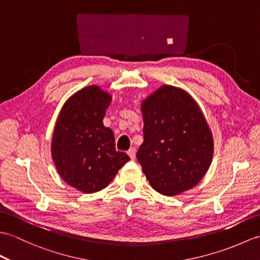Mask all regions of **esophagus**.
<instances>
[{
  "label": "esophagus",
  "instance_id": "esophagus-1",
  "mask_svg": "<svg viewBox=\"0 0 260 260\" xmlns=\"http://www.w3.org/2000/svg\"><path fill=\"white\" fill-rule=\"evenodd\" d=\"M127 154H128L129 157H131L132 159H134V158H135V155H136V150H135V147H131L129 150L127 151Z\"/></svg>",
  "mask_w": 260,
  "mask_h": 260
}]
</instances>
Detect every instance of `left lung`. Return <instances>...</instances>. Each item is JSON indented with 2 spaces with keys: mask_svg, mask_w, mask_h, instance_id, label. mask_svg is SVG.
<instances>
[{
  "mask_svg": "<svg viewBox=\"0 0 260 260\" xmlns=\"http://www.w3.org/2000/svg\"><path fill=\"white\" fill-rule=\"evenodd\" d=\"M144 142L137 161L154 190L175 196L194 187L211 164L213 139L194 99L164 85L142 103Z\"/></svg>",
  "mask_w": 260,
  "mask_h": 260,
  "instance_id": "left-lung-1",
  "label": "left lung"
}]
</instances>
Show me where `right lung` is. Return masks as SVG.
I'll list each match as a JSON object with an SVG mask.
<instances>
[{
    "label": "right lung",
    "mask_w": 260,
    "mask_h": 260,
    "mask_svg": "<svg viewBox=\"0 0 260 260\" xmlns=\"http://www.w3.org/2000/svg\"><path fill=\"white\" fill-rule=\"evenodd\" d=\"M110 102L108 92L88 86L64 103L54 126L51 155L58 173L84 193L105 189L129 161L116 151L113 131L103 124Z\"/></svg>",
    "instance_id": "add662e5"
}]
</instances>
